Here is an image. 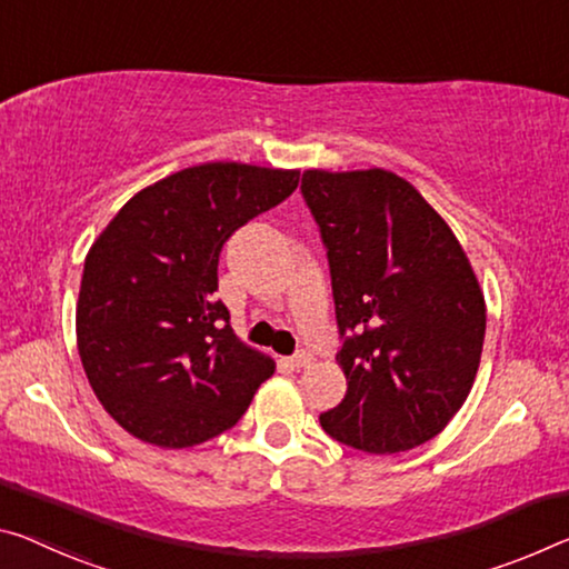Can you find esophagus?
I'll return each instance as SVG.
<instances>
[{"label":"esophagus","instance_id":"esophagus-1","mask_svg":"<svg viewBox=\"0 0 569 569\" xmlns=\"http://www.w3.org/2000/svg\"><path fill=\"white\" fill-rule=\"evenodd\" d=\"M313 362V355H309V351H299V355L291 357V367L296 369H306Z\"/></svg>","mask_w":569,"mask_h":569}]
</instances>
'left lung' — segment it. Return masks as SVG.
Masks as SVG:
<instances>
[{"label": "left lung", "instance_id": "1", "mask_svg": "<svg viewBox=\"0 0 569 569\" xmlns=\"http://www.w3.org/2000/svg\"><path fill=\"white\" fill-rule=\"evenodd\" d=\"M301 194L327 248L347 375L321 428L377 456L426 443L461 410L481 362L486 306L461 242L392 171L309 169Z\"/></svg>", "mask_w": 569, "mask_h": 569}]
</instances>
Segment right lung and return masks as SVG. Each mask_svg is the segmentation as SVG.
Listing matches in <instances>:
<instances>
[{"label": "right lung", "mask_w": 569, "mask_h": 569, "mask_svg": "<svg viewBox=\"0 0 569 569\" xmlns=\"http://www.w3.org/2000/svg\"><path fill=\"white\" fill-rule=\"evenodd\" d=\"M299 187V171L212 161L141 189L90 248L80 362L108 415L143 443L187 448L230 430L273 375L214 301L222 246Z\"/></svg>", "instance_id": "1"}]
</instances>
